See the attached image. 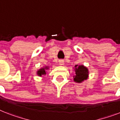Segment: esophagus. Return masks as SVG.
<instances>
[{"label":"esophagus","instance_id":"obj_1","mask_svg":"<svg viewBox=\"0 0 120 120\" xmlns=\"http://www.w3.org/2000/svg\"><path fill=\"white\" fill-rule=\"evenodd\" d=\"M59 64H60V65H64V60H59Z\"/></svg>","mask_w":120,"mask_h":120}]
</instances>
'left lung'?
<instances>
[{
	"mask_svg": "<svg viewBox=\"0 0 120 120\" xmlns=\"http://www.w3.org/2000/svg\"><path fill=\"white\" fill-rule=\"evenodd\" d=\"M75 75L74 76V81L76 82H82L88 78V69L83 65H75Z\"/></svg>",
	"mask_w": 120,
	"mask_h": 120,
	"instance_id": "8db88e82",
	"label": "left lung"
}]
</instances>
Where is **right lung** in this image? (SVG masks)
I'll use <instances>...</instances> for the list:
<instances>
[{
	"instance_id": "right-lung-1",
	"label": "right lung",
	"mask_w": 120,
	"mask_h": 120,
	"mask_svg": "<svg viewBox=\"0 0 120 120\" xmlns=\"http://www.w3.org/2000/svg\"><path fill=\"white\" fill-rule=\"evenodd\" d=\"M49 69L48 67H45V68H42L40 69L37 72V74H38V76H41L42 75H45L46 74V72H45V70Z\"/></svg>"
}]
</instances>
